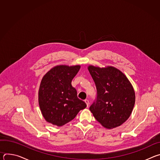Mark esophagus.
Returning a JSON list of instances; mask_svg holds the SVG:
<instances>
[{"mask_svg":"<svg viewBox=\"0 0 160 160\" xmlns=\"http://www.w3.org/2000/svg\"><path fill=\"white\" fill-rule=\"evenodd\" d=\"M85 102L86 103L87 106L88 107V105H89V101H88V99H85Z\"/></svg>","mask_w":160,"mask_h":160,"instance_id":"esophagus-1","label":"esophagus"}]
</instances>
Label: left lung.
I'll return each mask as SVG.
<instances>
[{"mask_svg":"<svg viewBox=\"0 0 160 160\" xmlns=\"http://www.w3.org/2000/svg\"><path fill=\"white\" fill-rule=\"evenodd\" d=\"M88 70L97 88V98L90 111L105 128L120 126L130 117L135 104V92L131 83L115 67L90 65Z\"/></svg>","mask_w":160,"mask_h":160,"instance_id":"left-lung-1","label":"left lung"}]
</instances>
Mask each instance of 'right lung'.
Listing matches in <instances>:
<instances>
[{
    "label": "right lung",
    "mask_w": 160,
    "mask_h": 160,
    "mask_svg": "<svg viewBox=\"0 0 160 160\" xmlns=\"http://www.w3.org/2000/svg\"><path fill=\"white\" fill-rule=\"evenodd\" d=\"M80 65H59L51 69L42 79L38 90V104L45 120L61 127L73 120L85 109V102L77 97L72 81Z\"/></svg>",
    "instance_id": "1"
}]
</instances>
